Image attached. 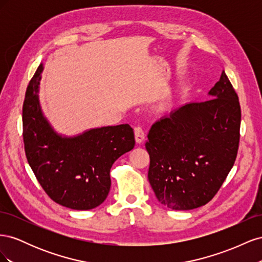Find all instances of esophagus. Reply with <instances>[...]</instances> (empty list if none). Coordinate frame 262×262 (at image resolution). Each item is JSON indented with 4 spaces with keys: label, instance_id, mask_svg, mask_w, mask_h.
Listing matches in <instances>:
<instances>
[{
    "label": "esophagus",
    "instance_id": "34e87169",
    "mask_svg": "<svg viewBox=\"0 0 262 262\" xmlns=\"http://www.w3.org/2000/svg\"><path fill=\"white\" fill-rule=\"evenodd\" d=\"M134 137H136V142L139 144L144 141L145 134H144V131L142 130L141 126H137V128H134Z\"/></svg>",
    "mask_w": 262,
    "mask_h": 262
}]
</instances>
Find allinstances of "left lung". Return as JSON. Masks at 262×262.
Returning <instances> with one entry per match:
<instances>
[{
  "label": "left lung",
  "mask_w": 262,
  "mask_h": 262,
  "mask_svg": "<svg viewBox=\"0 0 262 262\" xmlns=\"http://www.w3.org/2000/svg\"><path fill=\"white\" fill-rule=\"evenodd\" d=\"M210 98L189 102L150 128L148 181L165 207L185 211L213 199L235 163L241 105L223 71Z\"/></svg>",
  "instance_id": "8db88e82"
}]
</instances>
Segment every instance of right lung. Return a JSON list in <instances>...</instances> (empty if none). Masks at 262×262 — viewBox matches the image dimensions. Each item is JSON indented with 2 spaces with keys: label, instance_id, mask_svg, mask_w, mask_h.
Returning a JSON list of instances; mask_svg holds the SVG:
<instances>
[{
  "label": "right lung",
  "instance_id": "obj_1",
  "mask_svg": "<svg viewBox=\"0 0 262 262\" xmlns=\"http://www.w3.org/2000/svg\"><path fill=\"white\" fill-rule=\"evenodd\" d=\"M43 63L27 86L23 105V138L28 164L51 199L72 210H91L106 200L110 168L136 144L129 124L101 126L76 137L53 130L39 102Z\"/></svg>",
  "mask_w": 262,
  "mask_h": 262
}]
</instances>
